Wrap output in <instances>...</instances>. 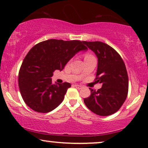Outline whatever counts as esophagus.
Wrapping results in <instances>:
<instances>
[{"label": "esophagus", "mask_w": 148, "mask_h": 148, "mask_svg": "<svg viewBox=\"0 0 148 148\" xmlns=\"http://www.w3.org/2000/svg\"><path fill=\"white\" fill-rule=\"evenodd\" d=\"M74 86H75V87L77 88V89H79V90H80V89H81V88H82L83 87L81 86H80V85H74Z\"/></svg>", "instance_id": "esophagus-1"}]
</instances>
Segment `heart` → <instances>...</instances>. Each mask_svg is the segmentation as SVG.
<instances>
[{
  "instance_id": "heart-1",
  "label": "heart",
  "mask_w": 148,
  "mask_h": 148,
  "mask_svg": "<svg viewBox=\"0 0 148 148\" xmlns=\"http://www.w3.org/2000/svg\"><path fill=\"white\" fill-rule=\"evenodd\" d=\"M91 57H93V56L92 55H90V54H89V53H86V55H85V59L89 58H91Z\"/></svg>"
}]
</instances>
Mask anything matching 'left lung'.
Here are the masks:
<instances>
[{
	"instance_id": "left-lung-1",
	"label": "left lung",
	"mask_w": 148,
	"mask_h": 148,
	"mask_svg": "<svg viewBox=\"0 0 148 148\" xmlns=\"http://www.w3.org/2000/svg\"><path fill=\"white\" fill-rule=\"evenodd\" d=\"M83 43L95 53L98 58L95 81L102 84L97 91L90 88L91 94L84 98L86 106L101 116L115 113L126 99L129 79L125 62L114 49L101 42Z\"/></svg>"
}]
</instances>
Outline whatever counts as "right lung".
<instances>
[{"mask_svg":"<svg viewBox=\"0 0 148 148\" xmlns=\"http://www.w3.org/2000/svg\"><path fill=\"white\" fill-rule=\"evenodd\" d=\"M87 49L79 40L51 39L34 46L18 72V87L27 106L39 113H48L58 106L71 84H53L54 71L62 70L75 54Z\"/></svg>","mask_w":148,"mask_h":148,"instance_id":"add662e5","label":"right lung"}]
</instances>
